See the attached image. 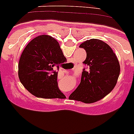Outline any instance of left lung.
<instances>
[{
  "label": "left lung",
  "mask_w": 134,
  "mask_h": 134,
  "mask_svg": "<svg viewBox=\"0 0 134 134\" xmlns=\"http://www.w3.org/2000/svg\"><path fill=\"white\" fill-rule=\"evenodd\" d=\"M86 51L80 84L69 99L92 103L99 101L114 90L120 73V63L111 48L99 39L91 38L79 45Z\"/></svg>",
  "instance_id": "left-lung-1"
}]
</instances>
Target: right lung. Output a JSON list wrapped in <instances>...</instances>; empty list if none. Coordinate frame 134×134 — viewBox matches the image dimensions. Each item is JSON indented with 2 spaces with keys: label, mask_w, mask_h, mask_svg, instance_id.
Returning a JSON list of instances; mask_svg holds the SVG:
<instances>
[{
  "label": "right lung",
  "mask_w": 134,
  "mask_h": 134,
  "mask_svg": "<svg viewBox=\"0 0 134 134\" xmlns=\"http://www.w3.org/2000/svg\"><path fill=\"white\" fill-rule=\"evenodd\" d=\"M66 61L57 41L42 35L33 38L23 51L19 62L20 83L31 94L45 99L65 96L57 86V72L61 63Z\"/></svg>",
  "instance_id": "right-lung-1"
}]
</instances>
